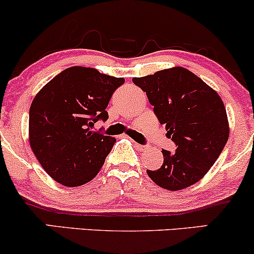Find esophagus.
Masks as SVG:
<instances>
[{"label": "esophagus", "mask_w": 254, "mask_h": 254, "mask_svg": "<svg viewBox=\"0 0 254 254\" xmlns=\"http://www.w3.org/2000/svg\"><path fill=\"white\" fill-rule=\"evenodd\" d=\"M135 145L137 148H138L139 150H145L147 149V145H143V144H139V143H135Z\"/></svg>", "instance_id": "obj_1"}]
</instances>
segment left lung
Returning a JSON list of instances; mask_svg holds the SVG:
<instances>
[{"label": "left lung", "mask_w": 254, "mask_h": 254, "mask_svg": "<svg viewBox=\"0 0 254 254\" xmlns=\"http://www.w3.org/2000/svg\"><path fill=\"white\" fill-rule=\"evenodd\" d=\"M132 82L145 92L177 147L176 151L162 149L164 164L159 170H147L148 176L170 191L193 185L208 173L228 141V118L220 95L182 66L133 77Z\"/></svg>", "instance_id": "obj_1"}]
</instances>
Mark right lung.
<instances>
[{"label":"right lung","instance_id":"add662e5","mask_svg":"<svg viewBox=\"0 0 254 254\" xmlns=\"http://www.w3.org/2000/svg\"><path fill=\"white\" fill-rule=\"evenodd\" d=\"M123 83V77L71 66L39 90L30 109V144L52 179L75 188L99 173L116 138L92 129L107 121L110 99Z\"/></svg>","mask_w":254,"mask_h":254}]
</instances>
